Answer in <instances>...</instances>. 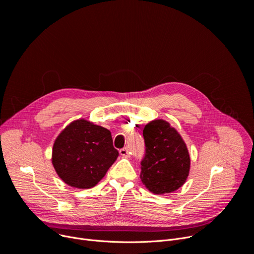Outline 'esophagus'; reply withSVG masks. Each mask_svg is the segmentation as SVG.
I'll use <instances>...</instances> for the list:
<instances>
[{
  "mask_svg": "<svg viewBox=\"0 0 254 254\" xmlns=\"http://www.w3.org/2000/svg\"><path fill=\"white\" fill-rule=\"evenodd\" d=\"M120 154L123 157H128V150L127 148H124V149L120 150Z\"/></svg>",
  "mask_w": 254,
  "mask_h": 254,
  "instance_id": "obj_1",
  "label": "esophagus"
}]
</instances>
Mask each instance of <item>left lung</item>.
I'll use <instances>...</instances> for the list:
<instances>
[{
    "instance_id": "1",
    "label": "left lung",
    "mask_w": 254,
    "mask_h": 254,
    "mask_svg": "<svg viewBox=\"0 0 254 254\" xmlns=\"http://www.w3.org/2000/svg\"><path fill=\"white\" fill-rule=\"evenodd\" d=\"M146 156L141 161L140 180L156 195L182 187L190 172L188 148L179 131L164 120H154L143 127Z\"/></svg>"
}]
</instances>
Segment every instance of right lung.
Masks as SVG:
<instances>
[{
	"label": "right lung",
	"instance_id": "right-lung-1",
	"mask_svg": "<svg viewBox=\"0 0 254 254\" xmlns=\"http://www.w3.org/2000/svg\"><path fill=\"white\" fill-rule=\"evenodd\" d=\"M118 157L111 131L79 119L71 122L57 135L51 161L66 185L89 189L98 184Z\"/></svg>",
	"mask_w": 254,
	"mask_h": 254
}]
</instances>
